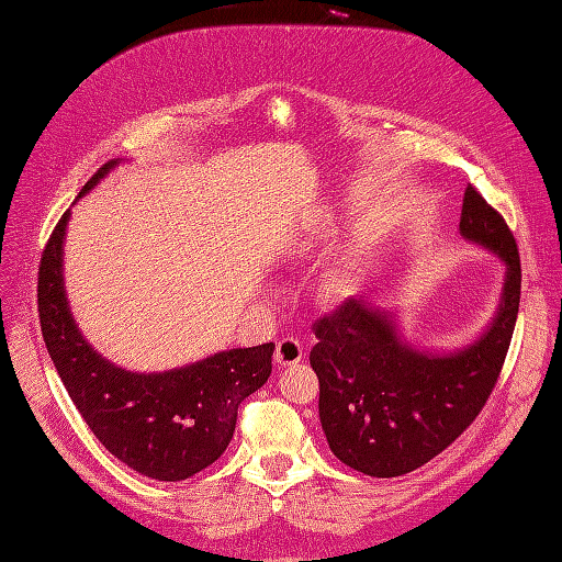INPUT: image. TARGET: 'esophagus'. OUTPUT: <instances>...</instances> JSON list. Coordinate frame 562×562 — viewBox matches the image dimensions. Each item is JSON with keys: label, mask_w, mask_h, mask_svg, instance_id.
I'll return each instance as SVG.
<instances>
[{"label": "esophagus", "mask_w": 562, "mask_h": 562, "mask_svg": "<svg viewBox=\"0 0 562 562\" xmlns=\"http://www.w3.org/2000/svg\"><path fill=\"white\" fill-rule=\"evenodd\" d=\"M274 359L279 366H293L300 363L302 359V345L300 339L295 337H283L277 342V351H274Z\"/></svg>", "instance_id": "obj_1"}]
</instances>
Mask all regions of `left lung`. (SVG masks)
Wrapping results in <instances>:
<instances>
[{
    "mask_svg": "<svg viewBox=\"0 0 562 562\" xmlns=\"http://www.w3.org/2000/svg\"><path fill=\"white\" fill-rule=\"evenodd\" d=\"M459 234L506 265L499 312L467 349L434 356L407 347L394 316L361 297L345 300L312 328L310 363L328 446L339 462L375 479L411 473L452 446L481 415L504 368L520 304L518 244L473 184Z\"/></svg>",
    "mask_w": 562,
    "mask_h": 562,
    "instance_id": "8db88e82",
    "label": "left lung"
}]
</instances>
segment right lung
<instances>
[{
    "mask_svg": "<svg viewBox=\"0 0 562 562\" xmlns=\"http://www.w3.org/2000/svg\"><path fill=\"white\" fill-rule=\"evenodd\" d=\"M116 161L79 192L87 194ZM70 211L50 232L40 262L42 335L75 407L119 462L155 481H184L229 446L236 411L271 375L274 342L229 349L168 372H126L95 353L75 326L63 288V239Z\"/></svg>",
    "mask_w": 562,
    "mask_h": 562,
    "instance_id": "obj_1",
    "label": "right lung"
}]
</instances>
